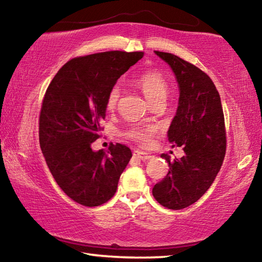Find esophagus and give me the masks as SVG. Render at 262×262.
<instances>
[{
	"mask_svg": "<svg viewBox=\"0 0 262 262\" xmlns=\"http://www.w3.org/2000/svg\"><path fill=\"white\" fill-rule=\"evenodd\" d=\"M133 155H134V157L139 158V159H141V161H143V162L149 161V159L152 157L151 155L141 151V150H134V151H133Z\"/></svg>",
	"mask_w": 262,
	"mask_h": 262,
	"instance_id": "1",
	"label": "esophagus"
}]
</instances>
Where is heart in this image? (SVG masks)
<instances>
[{
    "mask_svg": "<svg viewBox=\"0 0 262 262\" xmlns=\"http://www.w3.org/2000/svg\"><path fill=\"white\" fill-rule=\"evenodd\" d=\"M134 85L144 95L149 103L152 105L163 104L166 100L170 86L166 78L163 76L157 70H147L142 73L139 76L134 78ZM119 99H120V89L118 85H113L110 89L106 96L105 107L110 112L117 108ZM157 133V128L149 123H137L132 126L125 133V136L135 143L147 147L154 139L155 134Z\"/></svg>",
    "mask_w": 262,
    "mask_h": 262,
    "instance_id": "b5f03b06",
    "label": "heart"
}]
</instances>
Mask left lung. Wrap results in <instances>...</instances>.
<instances>
[{"label": "left lung", "instance_id": "8db88e82", "mask_svg": "<svg viewBox=\"0 0 262 262\" xmlns=\"http://www.w3.org/2000/svg\"><path fill=\"white\" fill-rule=\"evenodd\" d=\"M155 53L170 64L179 84V106L167 136L185 155L172 162L162 155L170 170L152 195L163 207L180 210L196 202L219 173L227 151L224 114L219 91L205 72L171 53Z\"/></svg>", "mask_w": 262, "mask_h": 262}]
</instances>
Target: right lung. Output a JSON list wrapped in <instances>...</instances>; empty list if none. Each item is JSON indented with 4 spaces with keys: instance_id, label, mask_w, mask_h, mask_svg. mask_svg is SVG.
<instances>
[{
    "instance_id": "1",
    "label": "right lung",
    "mask_w": 262,
    "mask_h": 262,
    "mask_svg": "<svg viewBox=\"0 0 262 262\" xmlns=\"http://www.w3.org/2000/svg\"><path fill=\"white\" fill-rule=\"evenodd\" d=\"M143 52L111 51L77 56L53 77L39 115V142L56 184L75 202L98 207L112 199L132 158L125 144L92 151L105 119L110 89Z\"/></svg>"
}]
</instances>
